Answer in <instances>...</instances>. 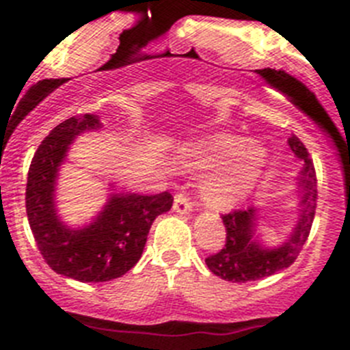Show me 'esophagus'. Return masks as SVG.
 Here are the masks:
<instances>
[{"mask_svg": "<svg viewBox=\"0 0 350 350\" xmlns=\"http://www.w3.org/2000/svg\"><path fill=\"white\" fill-rule=\"evenodd\" d=\"M174 213L178 214H188L191 211V202L187 193H178L174 197V206H172Z\"/></svg>", "mask_w": 350, "mask_h": 350, "instance_id": "34e87169", "label": "esophagus"}]
</instances>
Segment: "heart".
I'll return each instance as SVG.
<instances>
[{
  "mask_svg": "<svg viewBox=\"0 0 350 350\" xmlns=\"http://www.w3.org/2000/svg\"><path fill=\"white\" fill-rule=\"evenodd\" d=\"M269 153L261 144L244 137L216 134L185 146L178 155L183 169L204 174L200 191L204 202L216 211L241 206L265 172Z\"/></svg>",
  "mask_w": 350,
  "mask_h": 350,
  "instance_id": "obj_1",
  "label": "heart"
}]
</instances>
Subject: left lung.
I'll return each mask as SVG.
<instances>
[{
	"label": "left lung",
	"mask_w": 350,
	"mask_h": 350,
	"mask_svg": "<svg viewBox=\"0 0 350 350\" xmlns=\"http://www.w3.org/2000/svg\"><path fill=\"white\" fill-rule=\"evenodd\" d=\"M288 144L291 152L304 160V169L298 178V187L304 190L300 209H298L300 213L291 235L277 247H265L258 241V211L254 207L223 214L226 242L218 253L206 258L207 267L214 275L232 282L256 281L261 277L273 275L279 270L288 269L300 254L310 234V226L316 214L317 179L314 163L304 143L293 134L288 139Z\"/></svg>",
	"instance_id": "obj_1"
}]
</instances>
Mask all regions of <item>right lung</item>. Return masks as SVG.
Here are the masks:
<instances>
[{
	"mask_svg": "<svg viewBox=\"0 0 350 350\" xmlns=\"http://www.w3.org/2000/svg\"><path fill=\"white\" fill-rule=\"evenodd\" d=\"M100 129L97 115L71 116L42 141L31 160L26 211L34 241L53 272L80 282H106L139 261L148 232L159 214L172 207V195L111 193L90 225L71 228L61 221L55 190L69 146L80 134Z\"/></svg>",
	"mask_w": 350,
	"mask_h": 350,
	"instance_id": "add662e5",
	"label": "right lung"
}]
</instances>
